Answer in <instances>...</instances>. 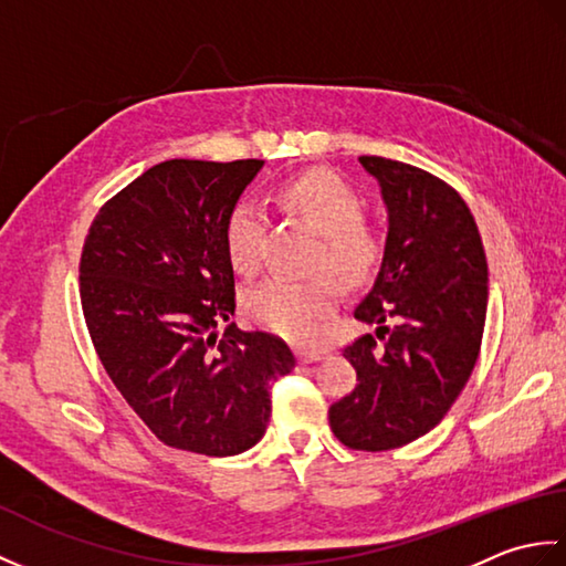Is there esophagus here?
<instances>
[{"label": "esophagus", "instance_id": "esophagus-1", "mask_svg": "<svg viewBox=\"0 0 566 566\" xmlns=\"http://www.w3.org/2000/svg\"><path fill=\"white\" fill-rule=\"evenodd\" d=\"M323 355H326V353H318V350H298V353H296L298 363H302V365L318 363V359H323Z\"/></svg>", "mask_w": 566, "mask_h": 566}]
</instances>
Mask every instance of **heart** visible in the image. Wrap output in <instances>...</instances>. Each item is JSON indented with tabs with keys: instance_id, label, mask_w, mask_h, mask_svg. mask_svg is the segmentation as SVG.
I'll return each mask as SVG.
<instances>
[{
	"instance_id": "1",
	"label": "heart",
	"mask_w": 566,
	"mask_h": 566,
	"mask_svg": "<svg viewBox=\"0 0 566 566\" xmlns=\"http://www.w3.org/2000/svg\"><path fill=\"white\" fill-rule=\"evenodd\" d=\"M286 209L323 233L321 262L343 274L347 282H359L375 270L381 243L375 228L363 219V199L343 177L328 170H311L280 189ZM268 216L255 199H240L226 219V252L233 268L252 274L262 264V240ZM340 286L331 274L308 280L270 276L248 294V314L260 326L284 338L314 340L323 321L338 306Z\"/></svg>"
}]
</instances>
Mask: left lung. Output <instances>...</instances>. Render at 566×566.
<instances>
[{
    "label": "left lung",
    "mask_w": 566,
    "mask_h": 566,
    "mask_svg": "<svg viewBox=\"0 0 566 566\" xmlns=\"http://www.w3.org/2000/svg\"><path fill=\"white\" fill-rule=\"evenodd\" d=\"M359 165L377 179L389 221L377 280L355 308L377 328L343 350L357 387L328 418L347 448L381 452L430 432L464 389L482 347L489 268L474 216L452 187L377 155Z\"/></svg>",
    "instance_id": "1"
}]
</instances>
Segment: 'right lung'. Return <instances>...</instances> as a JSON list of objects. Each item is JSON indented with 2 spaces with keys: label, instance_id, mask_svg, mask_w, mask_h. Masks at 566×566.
Segmentation results:
<instances>
[{
  "label": "right lung",
  "instance_id": "right-lung-1",
  "mask_svg": "<svg viewBox=\"0 0 566 566\" xmlns=\"http://www.w3.org/2000/svg\"><path fill=\"white\" fill-rule=\"evenodd\" d=\"M262 160H165L102 207L84 240L80 296L106 375L155 438L231 457L258 444L270 381L296 359L238 331L226 219ZM219 322L229 328L218 338Z\"/></svg>",
  "mask_w": 566,
  "mask_h": 566
}]
</instances>
